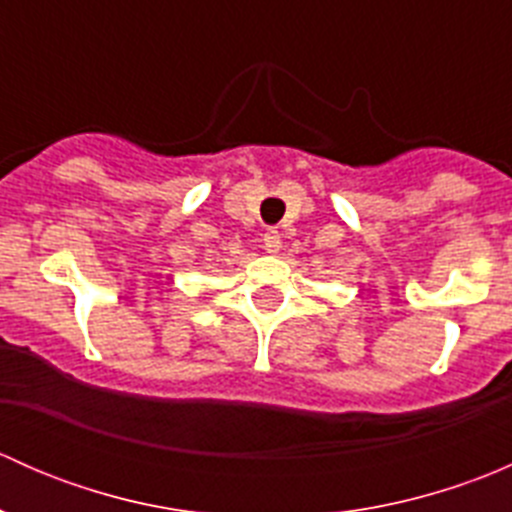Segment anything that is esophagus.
Wrapping results in <instances>:
<instances>
[{"label": "esophagus", "mask_w": 512, "mask_h": 512, "mask_svg": "<svg viewBox=\"0 0 512 512\" xmlns=\"http://www.w3.org/2000/svg\"><path fill=\"white\" fill-rule=\"evenodd\" d=\"M262 242H265V250L267 252H280V247H282L280 230H275V227L265 230V235H262Z\"/></svg>", "instance_id": "esophagus-1"}]
</instances>
